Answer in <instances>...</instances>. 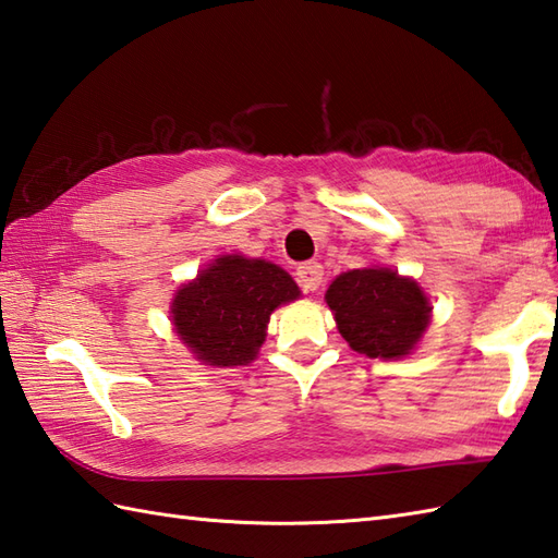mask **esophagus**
I'll return each instance as SVG.
<instances>
[{"mask_svg":"<svg viewBox=\"0 0 558 558\" xmlns=\"http://www.w3.org/2000/svg\"><path fill=\"white\" fill-rule=\"evenodd\" d=\"M294 276H298V282L304 292H314L324 282V268L316 260H310V264H302Z\"/></svg>","mask_w":558,"mask_h":558,"instance_id":"1","label":"esophagus"}]
</instances>
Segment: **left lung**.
Returning <instances> with one entry per match:
<instances>
[{"label":"left lung","mask_w":558,"mask_h":558,"mask_svg":"<svg viewBox=\"0 0 558 558\" xmlns=\"http://www.w3.org/2000/svg\"><path fill=\"white\" fill-rule=\"evenodd\" d=\"M340 336L366 357L408 354L429 324L432 306L420 286L388 268L342 272L326 292Z\"/></svg>","instance_id":"obj_1"}]
</instances>
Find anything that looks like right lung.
Masks as SVG:
<instances>
[{
	"instance_id": "right-lung-1",
	"label": "right lung",
	"mask_w": 558,
	"mask_h": 558,
	"mask_svg": "<svg viewBox=\"0 0 558 558\" xmlns=\"http://www.w3.org/2000/svg\"><path fill=\"white\" fill-rule=\"evenodd\" d=\"M300 298L286 270L260 258L222 256L172 302V322L196 360L236 366L256 357L272 310Z\"/></svg>"
}]
</instances>
